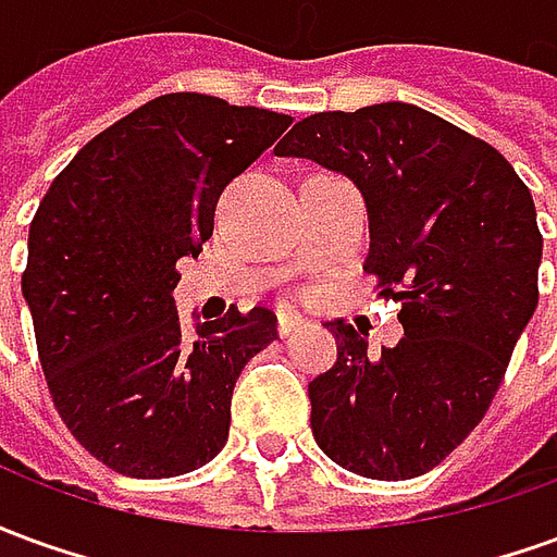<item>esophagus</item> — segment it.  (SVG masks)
Listing matches in <instances>:
<instances>
[{
    "label": "esophagus",
    "instance_id": "obj_1",
    "mask_svg": "<svg viewBox=\"0 0 557 557\" xmlns=\"http://www.w3.org/2000/svg\"><path fill=\"white\" fill-rule=\"evenodd\" d=\"M304 325L301 315L289 313V310H283V313H277V334L280 337H289L292 331H298V327Z\"/></svg>",
    "mask_w": 557,
    "mask_h": 557
}]
</instances>
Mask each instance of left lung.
Listing matches in <instances>:
<instances>
[{
	"instance_id": "left-lung-1",
	"label": "left lung",
	"mask_w": 557,
	"mask_h": 557,
	"mask_svg": "<svg viewBox=\"0 0 557 557\" xmlns=\"http://www.w3.org/2000/svg\"><path fill=\"white\" fill-rule=\"evenodd\" d=\"M277 154L361 187L363 271L403 301L406 337L382 355L343 319L327 325L337 363L310 382L315 444L361 478H420L490 411L537 310L534 199L502 151L414 103L307 115Z\"/></svg>"
}]
</instances>
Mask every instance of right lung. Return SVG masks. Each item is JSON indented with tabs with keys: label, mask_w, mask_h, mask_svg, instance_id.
Wrapping results in <instances>:
<instances>
[{
	"label": "right lung",
	"mask_w": 557,
	"mask_h": 557,
	"mask_svg": "<svg viewBox=\"0 0 557 557\" xmlns=\"http://www.w3.org/2000/svg\"><path fill=\"white\" fill-rule=\"evenodd\" d=\"M289 125L160 95L79 148L32 218L23 298L44 379L71 435L119 474H187L230 438L235 379L277 339V315L232 307L187 334L175 262L202 250L223 187Z\"/></svg>",
	"instance_id": "add662e5"
}]
</instances>
